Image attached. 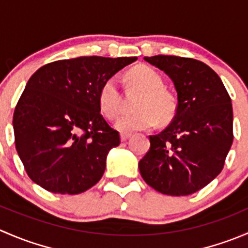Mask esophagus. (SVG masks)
Returning a JSON list of instances; mask_svg holds the SVG:
<instances>
[{
    "label": "esophagus",
    "mask_w": 248,
    "mask_h": 248,
    "mask_svg": "<svg viewBox=\"0 0 248 248\" xmlns=\"http://www.w3.org/2000/svg\"><path fill=\"white\" fill-rule=\"evenodd\" d=\"M132 137V133H121L120 138H121V141H126Z\"/></svg>",
    "instance_id": "34e87169"
}]
</instances>
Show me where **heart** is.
<instances>
[{
    "label": "heart",
    "mask_w": 248,
    "mask_h": 248,
    "mask_svg": "<svg viewBox=\"0 0 248 248\" xmlns=\"http://www.w3.org/2000/svg\"><path fill=\"white\" fill-rule=\"evenodd\" d=\"M127 82L141 92L137 102L138 111L124 114L115 121V128L122 133L150 129L157 122L166 124L176 114V101L166 90L163 78L158 72L146 64L133 67L126 73ZM98 104L101 111L109 119L117 115L121 108V93L117 80L108 78L102 84L98 92Z\"/></svg>",
    "instance_id": "heart-1"
}]
</instances>
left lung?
<instances>
[{"label":"left lung","mask_w":248,"mask_h":248,"mask_svg":"<svg viewBox=\"0 0 248 248\" xmlns=\"http://www.w3.org/2000/svg\"><path fill=\"white\" fill-rule=\"evenodd\" d=\"M174 82L177 108L139 162L149 186L168 196H188L209 185L224 166L232 144V99L219 77L204 62L157 55L144 57Z\"/></svg>","instance_id":"8db88e82"}]
</instances>
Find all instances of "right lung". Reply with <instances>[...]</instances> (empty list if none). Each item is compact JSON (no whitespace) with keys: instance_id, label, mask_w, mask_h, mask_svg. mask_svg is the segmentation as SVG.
<instances>
[{"instance_id":"obj_1","label":"right lung","mask_w":248,"mask_h":248,"mask_svg":"<svg viewBox=\"0 0 248 248\" xmlns=\"http://www.w3.org/2000/svg\"><path fill=\"white\" fill-rule=\"evenodd\" d=\"M137 57L81 56L41 67L27 81L13 116L17 155L46 191L79 194L97 184L119 132L101 114L102 84Z\"/></svg>"}]
</instances>
